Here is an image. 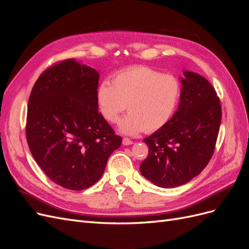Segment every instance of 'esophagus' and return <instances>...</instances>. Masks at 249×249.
Segmentation results:
<instances>
[{
  "instance_id": "1",
  "label": "esophagus",
  "mask_w": 249,
  "mask_h": 249,
  "mask_svg": "<svg viewBox=\"0 0 249 249\" xmlns=\"http://www.w3.org/2000/svg\"><path fill=\"white\" fill-rule=\"evenodd\" d=\"M123 144L125 145V146L131 145V144H133V141L130 140L129 138H124V139H123Z\"/></svg>"
}]
</instances>
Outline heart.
Returning <instances> with one entry per match:
<instances>
[{"instance_id":"obj_1","label":"heart","mask_w":249,"mask_h":249,"mask_svg":"<svg viewBox=\"0 0 249 249\" xmlns=\"http://www.w3.org/2000/svg\"><path fill=\"white\" fill-rule=\"evenodd\" d=\"M180 83L172 74L147 66H134L117 72L112 82L103 81L96 89L95 100L102 116L117 123L119 131L135 136L145 130L154 132L166 125L178 107Z\"/></svg>"}]
</instances>
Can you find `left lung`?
<instances>
[{
    "label": "left lung",
    "instance_id": "left-lung-1",
    "mask_svg": "<svg viewBox=\"0 0 249 249\" xmlns=\"http://www.w3.org/2000/svg\"><path fill=\"white\" fill-rule=\"evenodd\" d=\"M182 93L170 122L144 139L148 156L141 175L158 187L184 185L198 176L212 155L221 123V106L212 84L184 71Z\"/></svg>",
    "mask_w": 249,
    "mask_h": 249
}]
</instances>
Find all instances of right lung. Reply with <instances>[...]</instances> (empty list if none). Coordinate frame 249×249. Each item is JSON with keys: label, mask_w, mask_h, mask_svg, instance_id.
I'll list each match as a JSON object with an SVG mask.
<instances>
[{"label": "right lung", "mask_w": 249, "mask_h": 249, "mask_svg": "<svg viewBox=\"0 0 249 249\" xmlns=\"http://www.w3.org/2000/svg\"><path fill=\"white\" fill-rule=\"evenodd\" d=\"M100 73L74 59L43 71L29 97L26 136L34 160L70 190L94 185L122 144L97 108Z\"/></svg>", "instance_id": "right-lung-1"}]
</instances>
